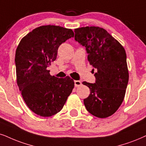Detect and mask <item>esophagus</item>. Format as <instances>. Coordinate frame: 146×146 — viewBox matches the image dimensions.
Masks as SVG:
<instances>
[{"mask_svg": "<svg viewBox=\"0 0 146 146\" xmlns=\"http://www.w3.org/2000/svg\"><path fill=\"white\" fill-rule=\"evenodd\" d=\"M74 83H75V87H79V86H80L81 85H82V82H80V81H75L74 82Z\"/></svg>", "mask_w": 146, "mask_h": 146, "instance_id": "34e87169", "label": "esophagus"}]
</instances>
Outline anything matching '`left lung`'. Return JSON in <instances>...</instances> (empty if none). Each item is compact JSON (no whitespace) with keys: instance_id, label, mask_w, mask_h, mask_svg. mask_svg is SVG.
Masks as SVG:
<instances>
[{"instance_id":"1","label":"left lung","mask_w":146,"mask_h":146,"mask_svg":"<svg viewBox=\"0 0 146 146\" xmlns=\"http://www.w3.org/2000/svg\"><path fill=\"white\" fill-rule=\"evenodd\" d=\"M74 32L75 40L86 48L88 61L97 70L95 83H82L90 90L85 106L95 117H110L122 104L129 82L124 48L101 27H80Z\"/></svg>"}]
</instances>
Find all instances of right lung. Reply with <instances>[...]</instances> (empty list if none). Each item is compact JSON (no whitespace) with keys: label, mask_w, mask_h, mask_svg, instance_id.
<instances>
[{"label":"right lung","mask_w":146,"mask_h":146,"mask_svg":"<svg viewBox=\"0 0 146 146\" xmlns=\"http://www.w3.org/2000/svg\"><path fill=\"white\" fill-rule=\"evenodd\" d=\"M74 36L72 29L43 25L20 41L15 52L17 82L29 108L44 117L60 112L74 88L69 77L51 76L46 68L56 58L62 43Z\"/></svg>","instance_id":"right-lung-1"}]
</instances>
